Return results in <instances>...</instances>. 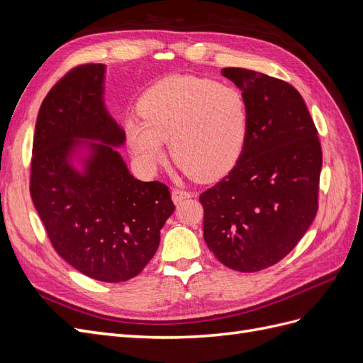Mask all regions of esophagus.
Listing matches in <instances>:
<instances>
[{
  "mask_svg": "<svg viewBox=\"0 0 363 363\" xmlns=\"http://www.w3.org/2000/svg\"><path fill=\"white\" fill-rule=\"evenodd\" d=\"M171 195H172V200H174V203H182L183 200H186V199H191V196L194 195L192 192H189V191H184V189H179V188H174L172 189V192H171Z\"/></svg>",
  "mask_w": 363,
  "mask_h": 363,
  "instance_id": "obj_1",
  "label": "esophagus"
}]
</instances>
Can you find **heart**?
Returning <instances> with one entry per match:
<instances>
[{"label": "heart", "instance_id": "heart-1", "mask_svg": "<svg viewBox=\"0 0 363 363\" xmlns=\"http://www.w3.org/2000/svg\"><path fill=\"white\" fill-rule=\"evenodd\" d=\"M142 118L125 121V138L144 167H156L167 155L192 177L215 180L242 155L250 112L238 87L191 75L168 77L144 94Z\"/></svg>", "mask_w": 363, "mask_h": 363}]
</instances>
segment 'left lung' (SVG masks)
I'll list each match as a JSON object with an SVG mask.
<instances>
[{"instance_id": "obj_1", "label": "left lung", "mask_w": 363, "mask_h": 363, "mask_svg": "<svg viewBox=\"0 0 363 363\" xmlns=\"http://www.w3.org/2000/svg\"><path fill=\"white\" fill-rule=\"evenodd\" d=\"M223 75L242 91L250 128L235 168L200 195L204 240L227 268L256 272L286 257L311 227L323 151L292 84L242 68Z\"/></svg>"}]
</instances>
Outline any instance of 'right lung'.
Returning <instances> with one entry per match:
<instances>
[{"instance_id":"add662e5","label":"right lung","mask_w":363,"mask_h":363,"mask_svg":"<svg viewBox=\"0 0 363 363\" xmlns=\"http://www.w3.org/2000/svg\"><path fill=\"white\" fill-rule=\"evenodd\" d=\"M104 67L72 68L43 98L33 139L30 195L57 255L84 276L119 283L155 256L160 228L174 212L167 184L131 175L112 145L125 133L103 104ZM91 143L84 174L67 163L78 143Z\"/></svg>"}]
</instances>
